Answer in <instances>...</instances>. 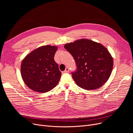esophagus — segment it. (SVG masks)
I'll return each instance as SVG.
<instances>
[{
    "mask_svg": "<svg viewBox=\"0 0 133 133\" xmlns=\"http://www.w3.org/2000/svg\"><path fill=\"white\" fill-rule=\"evenodd\" d=\"M69 72V68L68 67H66L65 70L64 71V73H68Z\"/></svg>",
    "mask_w": 133,
    "mask_h": 133,
    "instance_id": "esophagus-1",
    "label": "esophagus"
}]
</instances>
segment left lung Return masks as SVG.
I'll return each mask as SVG.
<instances>
[{"label":"left lung","instance_id":"left-lung-1","mask_svg":"<svg viewBox=\"0 0 133 133\" xmlns=\"http://www.w3.org/2000/svg\"><path fill=\"white\" fill-rule=\"evenodd\" d=\"M64 47L75 61L77 68L72 75L79 87L93 90L107 82L112 72L113 59L105 47L90 40L81 39L66 44Z\"/></svg>","mask_w":133,"mask_h":133}]
</instances>
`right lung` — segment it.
<instances>
[{"instance_id":"right-lung-1","label":"right lung","mask_w":133,"mask_h":133,"mask_svg":"<svg viewBox=\"0 0 133 133\" xmlns=\"http://www.w3.org/2000/svg\"><path fill=\"white\" fill-rule=\"evenodd\" d=\"M58 47L45 45L27 55L21 65V75L26 86L35 92L46 93L59 82L61 73L54 57Z\"/></svg>"}]
</instances>
